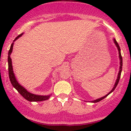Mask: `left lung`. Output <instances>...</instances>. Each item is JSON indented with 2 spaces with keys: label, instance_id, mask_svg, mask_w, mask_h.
Returning <instances> with one entry per match:
<instances>
[{
  "label": "left lung",
  "instance_id": "obj_1",
  "mask_svg": "<svg viewBox=\"0 0 131 131\" xmlns=\"http://www.w3.org/2000/svg\"><path fill=\"white\" fill-rule=\"evenodd\" d=\"M114 40V42H115V43L116 46H117V48H118V53H119V58H120V60H121V62H120V63H121V66H120V70H119V72H118V77H117V80H116V82H115V85H114V87H113V89H112V90L108 94H106V96H103V97H101V98L97 99V100H94V101H92V102H93V103H97V102H99V101H101V100H103L104 98H105V97H106V96H108V95H109L111 93V92H113V91L115 90V88H116V87H117V85H118V82H119L120 78H121V72H122V55H121V49H120V47H119V46H118V43H117V41H116L115 39H114V40Z\"/></svg>",
  "mask_w": 131,
  "mask_h": 131
}]
</instances>
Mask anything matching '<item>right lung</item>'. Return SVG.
I'll list each match as a JSON object with an SVG mask.
<instances>
[{
	"instance_id": "obj_1",
	"label": "right lung",
	"mask_w": 131,
	"mask_h": 131,
	"mask_svg": "<svg viewBox=\"0 0 131 131\" xmlns=\"http://www.w3.org/2000/svg\"><path fill=\"white\" fill-rule=\"evenodd\" d=\"M23 34H20L18 35L16 38L15 39V41L17 39L21 37ZM13 43H12L10 46V49H9L8 52V70H9V77L10 81L11 82L13 86L18 91V92L24 97L26 100L29 101H45V100H48L50 97L49 96H39V95H35L34 94H31L30 92H28L26 89H25L23 86L18 84L17 82L15 76H14V72H13V66H12V62H11V58L10 57V55L11 54L12 51H13Z\"/></svg>"
}]
</instances>
